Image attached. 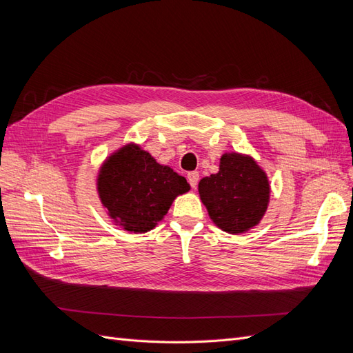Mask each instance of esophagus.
Returning a JSON list of instances; mask_svg holds the SVG:
<instances>
[{
    "label": "esophagus",
    "mask_w": 353,
    "mask_h": 353,
    "mask_svg": "<svg viewBox=\"0 0 353 353\" xmlns=\"http://www.w3.org/2000/svg\"><path fill=\"white\" fill-rule=\"evenodd\" d=\"M187 179H188V183H190V185L193 187V188H196L197 187V184H199V172H196V170H193V172H188L187 174Z\"/></svg>",
    "instance_id": "1"
}]
</instances>
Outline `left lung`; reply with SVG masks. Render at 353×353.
Instances as JSON below:
<instances>
[{
	"instance_id": "obj_1",
	"label": "left lung",
	"mask_w": 353,
	"mask_h": 353,
	"mask_svg": "<svg viewBox=\"0 0 353 353\" xmlns=\"http://www.w3.org/2000/svg\"><path fill=\"white\" fill-rule=\"evenodd\" d=\"M199 193L221 230L241 234L262 219L268 208L270 184L252 157L230 153L221 157L218 174L200 181Z\"/></svg>"
}]
</instances>
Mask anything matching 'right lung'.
Here are the masks:
<instances>
[{"mask_svg": "<svg viewBox=\"0 0 353 353\" xmlns=\"http://www.w3.org/2000/svg\"><path fill=\"white\" fill-rule=\"evenodd\" d=\"M188 190L184 176L159 165L134 144L105 160L99 175L101 203L109 215L131 232L153 230L175 197Z\"/></svg>", "mask_w": 353, "mask_h": 353, "instance_id": "add662e5", "label": "right lung"}]
</instances>
